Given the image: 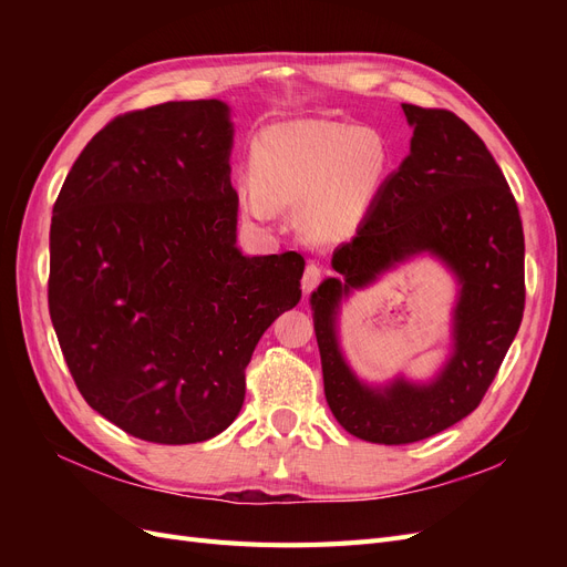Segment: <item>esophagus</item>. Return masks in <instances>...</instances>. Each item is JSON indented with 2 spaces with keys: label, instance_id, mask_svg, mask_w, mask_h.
Segmentation results:
<instances>
[{
  "label": "esophagus",
  "instance_id": "1",
  "mask_svg": "<svg viewBox=\"0 0 567 567\" xmlns=\"http://www.w3.org/2000/svg\"><path fill=\"white\" fill-rule=\"evenodd\" d=\"M323 279V269L319 265H307L305 274H302V290L305 293H312V290L321 284Z\"/></svg>",
  "mask_w": 567,
  "mask_h": 567
}]
</instances>
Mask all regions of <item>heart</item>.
Wrapping results in <instances>:
<instances>
[{"label": "heart", "mask_w": 567, "mask_h": 567, "mask_svg": "<svg viewBox=\"0 0 567 567\" xmlns=\"http://www.w3.org/2000/svg\"><path fill=\"white\" fill-rule=\"evenodd\" d=\"M390 165L385 136L331 120L277 125L255 136L250 179L236 184L241 210L269 219L298 208L302 229L319 241L354 231Z\"/></svg>", "instance_id": "1"}]
</instances>
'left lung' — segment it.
I'll return each instance as SVG.
<instances>
[{
    "mask_svg": "<svg viewBox=\"0 0 567 567\" xmlns=\"http://www.w3.org/2000/svg\"><path fill=\"white\" fill-rule=\"evenodd\" d=\"M414 127L411 153L385 179L352 241L333 252L342 279L315 293L323 392L336 421L359 440L409 444L466 419L483 402L525 310V236L516 198L485 142L444 109L402 104ZM431 249L462 281L455 354L433 386L359 384L334 340V310L394 261Z\"/></svg>",
    "mask_w": 567,
    "mask_h": 567,
    "instance_id": "left-lung-1",
    "label": "left lung"
}]
</instances>
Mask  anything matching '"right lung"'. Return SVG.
Returning a JSON list of instances; mask_svg holds the SVG:
<instances>
[{"mask_svg": "<svg viewBox=\"0 0 567 567\" xmlns=\"http://www.w3.org/2000/svg\"><path fill=\"white\" fill-rule=\"evenodd\" d=\"M231 123L217 99L113 117L68 173L49 231V315L94 411L146 442L219 435L257 340L300 302L305 257L236 244Z\"/></svg>", "mask_w": 567, "mask_h": 567, "instance_id": "right-lung-1", "label": "right lung"}]
</instances>
